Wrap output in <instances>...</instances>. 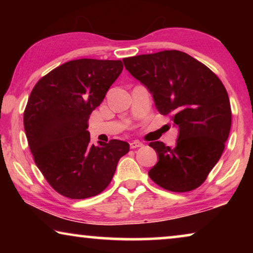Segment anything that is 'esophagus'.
<instances>
[{
  "instance_id": "obj_1",
  "label": "esophagus",
  "mask_w": 253,
  "mask_h": 253,
  "mask_svg": "<svg viewBox=\"0 0 253 253\" xmlns=\"http://www.w3.org/2000/svg\"><path fill=\"white\" fill-rule=\"evenodd\" d=\"M141 146H143V143H140V141H138V140H133V141H131V143H130L131 148H138V147H141Z\"/></svg>"
}]
</instances>
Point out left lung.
<instances>
[{
  "instance_id": "left-lung-1",
  "label": "left lung",
  "mask_w": 253,
  "mask_h": 253,
  "mask_svg": "<svg viewBox=\"0 0 253 253\" xmlns=\"http://www.w3.org/2000/svg\"><path fill=\"white\" fill-rule=\"evenodd\" d=\"M124 67L153 96L162 115L178 129L177 143L150 146L159 161L148 175L168 191L186 192L205 182L221 158L231 126V109L222 82L206 65L179 50L123 58Z\"/></svg>"
}]
</instances>
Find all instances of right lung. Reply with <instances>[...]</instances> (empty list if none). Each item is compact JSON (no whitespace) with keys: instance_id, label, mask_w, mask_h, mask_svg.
Instances as JSON below:
<instances>
[{"instance_id":"obj_1","label":"right lung","mask_w":253,"mask_h":253,"mask_svg":"<svg viewBox=\"0 0 253 253\" xmlns=\"http://www.w3.org/2000/svg\"><path fill=\"white\" fill-rule=\"evenodd\" d=\"M123 70L122 61L81 58L43 76L24 112V129L34 162L51 188L71 199L99 195L129 152L126 141L95 146L87 131L91 113Z\"/></svg>"}]
</instances>
